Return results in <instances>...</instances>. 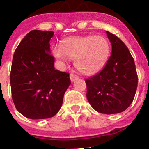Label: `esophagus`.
<instances>
[{"label":"esophagus","instance_id":"esophagus-1","mask_svg":"<svg viewBox=\"0 0 149 149\" xmlns=\"http://www.w3.org/2000/svg\"><path fill=\"white\" fill-rule=\"evenodd\" d=\"M70 81H71L72 82H73L74 81L79 79V76H78L77 75L74 74V73H71V74L70 75Z\"/></svg>","mask_w":149,"mask_h":149}]
</instances>
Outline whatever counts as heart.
Segmentation results:
<instances>
[{
	"label": "heart",
	"instance_id": "heart-1",
	"mask_svg": "<svg viewBox=\"0 0 149 149\" xmlns=\"http://www.w3.org/2000/svg\"><path fill=\"white\" fill-rule=\"evenodd\" d=\"M110 43L102 36H72L63 40L60 47L54 48L55 58L67 61L75 58L77 70L86 76H92L100 71L109 57Z\"/></svg>",
	"mask_w": 149,
	"mask_h": 149
}]
</instances>
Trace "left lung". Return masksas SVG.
<instances>
[{
    "label": "left lung",
    "mask_w": 149,
    "mask_h": 149,
    "mask_svg": "<svg viewBox=\"0 0 149 149\" xmlns=\"http://www.w3.org/2000/svg\"><path fill=\"white\" fill-rule=\"evenodd\" d=\"M112 46L111 55L100 73L85 80L86 97L96 111L119 113L132 103L138 86L133 57L117 36L106 31Z\"/></svg>",
    "instance_id": "1"
}]
</instances>
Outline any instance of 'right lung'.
<instances>
[{
  "label": "right lung",
  "instance_id": "1",
  "mask_svg": "<svg viewBox=\"0 0 149 149\" xmlns=\"http://www.w3.org/2000/svg\"><path fill=\"white\" fill-rule=\"evenodd\" d=\"M53 31L33 30L14 52L10 83L13 102L26 118L44 119L60 111L70 79L69 73L55 70L50 54Z\"/></svg>",
  "mask_w": 149,
  "mask_h": 149
}]
</instances>
